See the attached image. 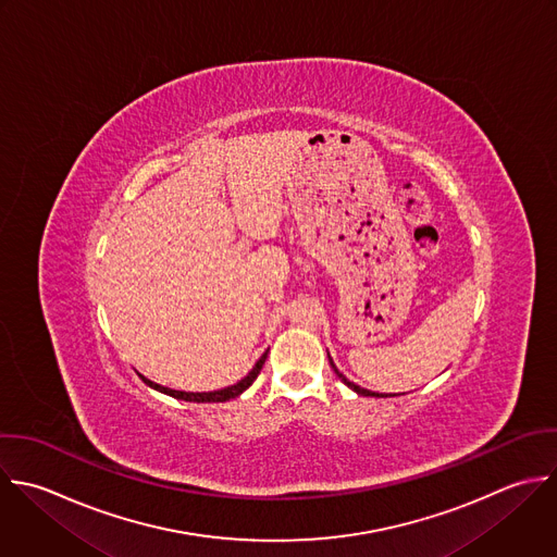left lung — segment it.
<instances>
[{
  "instance_id": "8db88e82",
  "label": "left lung",
  "mask_w": 557,
  "mask_h": 557,
  "mask_svg": "<svg viewBox=\"0 0 557 557\" xmlns=\"http://www.w3.org/2000/svg\"><path fill=\"white\" fill-rule=\"evenodd\" d=\"M327 358H330V354H327ZM330 364H332V369H334V373L338 375V380L345 384V386H349L354 393H358V395H362V397H395V395H384V393H373V391H367V388H362V386H358V384H354V382H349L338 369H336V364H334V360L330 358Z\"/></svg>"
}]
</instances>
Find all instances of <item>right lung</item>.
Returning a JSON list of instances; mask_svg holds the SVG:
<instances>
[{
  "label": "right lung",
  "instance_id": "1",
  "mask_svg": "<svg viewBox=\"0 0 557 557\" xmlns=\"http://www.w3.org/2000/svg\"><path fill=\"white\" fill-rule=\"evenodd\" d=\"M267 354L269 351H264L262 356H260V360L253 364V369L240 380V382H236L234 386H227V388H219V391H210V393H186V391H173V388H166V386H160V384H156V382H151V380H147L145 375H140L138 373V377L149 386V388H153V391H158V393H164V395H169V397H173V399H182V401H193V404H223V401H230V399H236L238 395H243L253 382H256V377H258V373H260V369H262V364H264V360H267Z\"/></svg>",
  "mask_w": 557,
  "mask_h": 557
}]
</instances>
